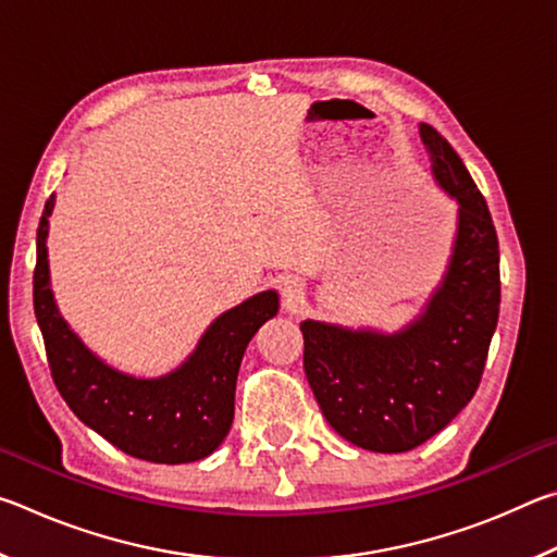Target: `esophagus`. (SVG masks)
<instances>
[{
  "label": "esophagus",
  "instance_id": "obj_1",
  "mask_svg": "<svg viewBox=\"0 0 557 557\" xmlns=\"http://www.w3.org/2000/svg\"><path fill=\"white\" fill-rule=\"evenodd\" d=\"M280 289H282V299H285L287 305H295V301H299L301 295H305V282H301L297 275H287L280 280Z\"/></svg>",
  "mask_w": 557,
  "mask_h": 557
}]
</instances>
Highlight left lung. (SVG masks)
<instances>
[{
	"label": "left lung",
	"mask_w": 557,
	"mask_h": 557,
	"mask_svg": "<svg viewBox=\"0 0 557 557\" xmlns=\"http://www.w3.org/2000/svg\"><path fill=\"white\" fill-rule=\"evenodd\" d=\"M437 184L459 203L445 280L395 334L301 322L305 373L324 418L356 447L395 455L445 430L474 398L498 322V238L465 162L420 125Z\"/></svg>",
	"instance_id": "obj_1"
}]
</instances>
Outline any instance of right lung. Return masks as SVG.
I'll list each match as a JSON object with an SVG mask.
<instances>
[{"mask_svg":"<svg viewBox=\"0 0 557 557\" xmlns=\"http://www.w3.org/2000/svg\"><path fill=\"white\" fill-rule=\"evenodd\" d=\"M51 211L53 196L46 201L36 231L34 314L61 398L81 422L129 457L157 465H186L209 457L233 425L235 381L245 346L277 314V292H260L223 312L176 371L159 379H135L90 354L59 314L46 252Z\"/></svg>","mask_w":557,"mask_h":557,"instance_id":"obj_1","label":"right lung"}]
</instances>
